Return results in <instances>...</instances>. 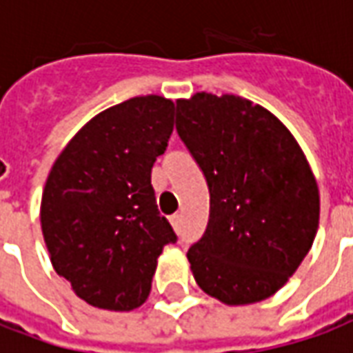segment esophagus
Segmentation results:
<instances>
[{
    "mask_svg": "<svg viewBox=\"0 0 353 353\" xmlns=\"http://www.w3.org/2000/svg\"><path fill=\"white\" fill-rule=\"evenodd\" d=\"M170 221H172V225H174V229L179 230V227H181V215L174 214L172 217H170Z\"/></svg>",
    "mask_w": 353,
    "mask_h": 353,
    "instance_id": "esophagus-1",
    "label": "esophagus"
}]
</instances>
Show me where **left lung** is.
Masks as SVG:
<instances>
[{"label": "left lung", "mask_w": 353, "mask_h": 353, "mask_svg": "<svg viewBox=\"0 0 353 353\" xmlns=\"http://www.w3.org/2000/svg\"><path fill=\"white\" fill-rule=\"evenodd\" d=\"M176 130L210 189L204 236L187 252L200 289L238 306L265 301L310 252L319 192L276 117L234 94L177 100Z\"/></svg>", "instance_id": "obj_1"}]
</instances>
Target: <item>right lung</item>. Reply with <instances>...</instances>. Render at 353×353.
I'll list each match as a JSON object with an SVG mask.
<instances>
[{
  "mask_svg": "<svg viewBox=\"0 0 353 353\" xmlns=\"http://www.w3.org/2000/svg\"><path fill=\"white\" fill-rule=\"evenodd\" d=\"M174 109V101L151 94L101 111L47 177L41 230L50 263L96 308L128 312L145 303L162 248L177 240L151 185Z\"/></svg>",
  "mask_w": 353,
  "mask_h": 353,
  "instance_id": "obj_1",
  "label": "right lung"
}]
</instances>
